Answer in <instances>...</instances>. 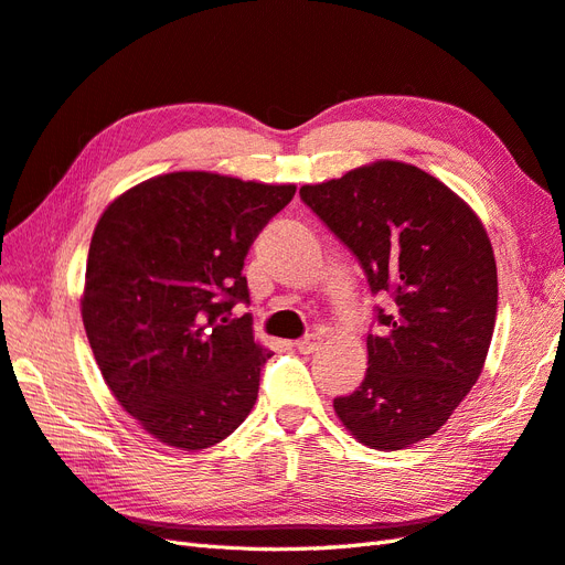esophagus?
Segmentation results:
<instances>
[{
	"mask_svg": "<svg viewBox=\"0 0 565 565\" xmlns=\"http://www.w3.org/2000/svg\"><path fill=\"white\" fill-rule=\"evenodd\" d=\"M319 345H321V338H319V335H315V333H308V335L300 338V341L296 343L298 352H302V354H312V352H317V350H319Z\"/></svg>",
	"mask_w": 565,
	"mask_h": 565,
	"instance_id": "obj_1",
	"label": "esophagus"
}]
</instances>
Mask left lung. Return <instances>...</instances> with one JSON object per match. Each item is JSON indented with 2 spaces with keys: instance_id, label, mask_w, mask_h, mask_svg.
I'll use <instances>...</instances> for the list:
<instances>
[{
  "instance_id": "1",
  "label": "left lung",
  "mask_w": 565,
  "mask_h": 565,
  "mask_svg": "<svg viewBox=\"0 0 565 565\" xmlns=\"http://www.w3.org/2000/svg\"><path fill=\"white\" fill-rule=\"evenodd\" d=\"M300 199L383 302L364 381L333 409L360 443L405 449L440 430L486 364L497 317L490 238L455 191L397 160L308 184Z\"/></svg>"
}]
</instances>
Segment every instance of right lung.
Here are the masks:
<instances>
[{"instance_id":"obj_1","label":"right lung","mask_w":565,"mask_h":565,"mask_svg":"<svg viewBox=\"0 0 565 565\" xmlns=\"http://www.w3.org/2000/svg\"><path fill=\"white\" fill-rule=\"evenodd\" d=\"M294 184L211 172L153 177L96 224L83 321L110 393L160 443L205 449L232 435L271 358L253 341L244 260Z\"/></svg>"}]
</instances>
